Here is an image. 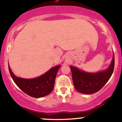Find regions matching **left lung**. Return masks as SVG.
<instances>
[{
	"mask_svg": "<svg viewBox=\"0 0 122 122\" xmlns=\"http://www.w3.org/2000/svg\"><path fill=\"white\" fill-rule=\"evenodd\" d=\"M114 54L110 66L106 71L97 73H88L71 66L74 86L80 93L92 94L99 91L107 83L114 72Z\"/></svg>",
	"mask_w": 122,
	"mask_h": 122,
	"instance_id": "8db88e82",
	"label": "left lung"
}]
</instances>
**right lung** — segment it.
I'll return each mask as SVG.
<instances>
[{
  "instance_id": "add662e5",
  "label": "right lung",
  "mask_w": 122,
  "mask_h": 122,
  "mask_svg": "<svg viewBox=\"0 0 122 122\" xmlns=\"http://www.w3.org/2000/svg\"><path fill=\"white\" fill-rule=\"evenodd\" d=\"M60 65L50 69L46 73L34 79H23L14 75L10 66V73L16 85L25 93L33 97L40 98L49 95L54 88L56 77Z\"/></svg>"
}]
</instances>
